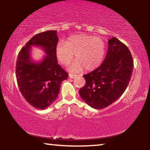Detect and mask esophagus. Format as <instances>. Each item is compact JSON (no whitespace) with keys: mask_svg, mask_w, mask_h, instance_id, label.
I'll use <instances>...</instances> for the list:
<instances>
[{"mask_svg":"<svg viewBox=\"0 0 150 150\" xmlns=\"http://www.w3.org/2000/svg\"><path fill=\"white\" fill-rule=\"evenodd\" d=\"M76 75H73V74H69V78H71V79H73V78H75V77H76Z\"/></svg>","mask_w":150,"mask_h":150,"instance_id":"esophagus-1","label":"esophagus"}]
</instances>
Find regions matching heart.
I'll return each mask as SVG.
<instances>
[{"instance_id": "heart-1", "label": "heart", "mask_w": 150, "mask_h": 150, "mask_svg": "<svg viewBox=\"0 0 150 150\" xmlns=\"http://www.w3.org/2000/svg\"><path fill=\"white\" fill-rule=\"evenodd\" d=\"M106 45L100 38L87 34L75 35L69 38L66 43L59 42L55 48L57 59L67 65L73 58L77 61L69 67L72 72L83 70L93 71L98 68L105 57Z\"/></svg>"}]
</instances>
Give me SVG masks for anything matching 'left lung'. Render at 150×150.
Wrapping results in <instances>:
<instances>
[{
	"mask_svg": "<svg viewBox=\"0 0 150 150\" xmlns=\"http://www.w3.org/2000/svg\"><path fill=\"white\" fill-rule=\"evenodd\" d=\"M106 57L99 67L83 75L85 86L79 90L82 99L91 107H107L120 97L133 71L132 56L125 44L113 37L108 41Z\"/></svg>",
	"mask_w": 150,
	"mask_h": 150,
	"instance_id": "obj_1",
	"label": "left lung"
}]
</instances>
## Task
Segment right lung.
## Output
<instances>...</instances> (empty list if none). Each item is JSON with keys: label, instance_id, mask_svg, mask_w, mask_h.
<instances>
[{"label": "right lung", "instance_id": "1", "mask_svg": "<svg viewBox=\"0 0 150 150\" xmlns=\"http://www.w3.org/2000/svg\"><path fill=\"white\" fill-rule=\"evenodd\" d=\"M57 42L56 30L40 33L26 43L18 55L16 76L19 89L27 102L37 109L44 110L57 99L61 84L68 77L57 63ZM32 46L45 51L46 56L40 62L32 60Z\"/></svg>", "mask_w": 150, "mask_h": 150}]
</instances>
